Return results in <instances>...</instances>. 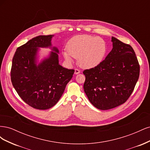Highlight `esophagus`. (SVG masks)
Here are the masks:
<instances>
[{
    "label": "esophagus",
    "mask_w": 150,
    "mask_h": 150,
    "mask_svg": "<svg viewBox=\"0 0 150 150\" xmlns=\"http://www.w3.org/2000/svg\"><path fill=\"white\" fill-rule=\"evenodd\" d=\"M81 72L80 70L78 69H75V71H74V74H79Z\"/></svg>",
    "instance_id": "esophagus-1"
}]
</instances>
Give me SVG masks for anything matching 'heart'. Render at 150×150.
Masks as SVG:
<instances>
[{"label": "heart", "mask_w": 150, "mask_h": 150, "mask_svg": "<svg viewBox=\"0 0 150 150\" xmlns=\"http://www.w3.org/2000/svg\"><path fill=\"white\" fill-rule=\"evenodd\" d=\"M67 51L63 55L67 61L78 58V64L83 68L98 66L105 56L107 45L103 38L90 35H78L67 42Z\"/></svg>", "instance_id": "b5f03b06"}]
</instances>
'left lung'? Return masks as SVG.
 <instances>
[{
  "instance_id": "obj_1",
  "label": "left lung",
  "mask_w": 150,
  "mask_h": 150,
  "mask_svg": "<svg viewBox=\"0 0 150 150\" xmlns=\"http://www.w3.org/2000/svg\"><path fill=\"white\" fill-rule=\"evenodd\" d=\"M111 40L113 47L105 59L83 71L86 96L94 106L101 110L125 103L139 76V64L133 47L114 37Z\"/></svg>"
}]
</instances>
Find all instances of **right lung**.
I'll use <instances>...</instances> for the list:
<instances>
[{"label": "right lung", "instance_id": "1", "mask_svg": "<svg viewBox=\"0 0 150 150\" xmlns=\"http://www.w3.org/2000/svg\"><path fill=\"white\" fill-rule=\"evenodd\" d=\"M52 35H39L18 47L12 59V84L20 98L37 110H47L59 100L74 72L59 64L57 48L38 66L35 64L38 47L51 46Z\"/></svg>", "mask_w": 150, "mask_h": 150}]
</instances>
